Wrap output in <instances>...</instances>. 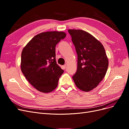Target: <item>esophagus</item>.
<instances>
[{
    "label": "esophagus",
    "instance_id": "obj_1",
    "mask_svg": "<svg viewBox=\"0 0 129 129\" xmlns=\"http://www.w3.org/2000/svg\"><path fill=\"white\" fill-rule=\"evenodd\" d=\"M66 67H67V66H66V65H64V66H62V69H64V70H65V69H66Z\"/></svg>",
    "mask_w": 129,
    "mask_h": 129
}]
</instances>
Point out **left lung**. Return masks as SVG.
Returning a JSON list of instances; mask_svg holds the SVG:
<instances>
[{
    "instance_id": "8db88e82",
    "label": "left lung",
    "mask_w": 129,
    "mask_h": 129,
    "mask_svg": "<svg viewBox=\"0 0 129 129\" xmlns=\"http://www.w3.org/2000/svg\"><path fill=\"white\" fill-rule=\"evenodd\" d=\"M77 55V69L73 76L76 87L84 91L96 88L104 77L108 58L102 44L81 29H68Z\"/></svg>"
}]
</instances>
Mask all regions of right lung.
<instances>
[{
    "instance_id": "1",
    "label": "right lung",
    "mask_w": 129,
    "mask_h": 129,
    "mask_svg": "<svg viewBox=\"0 0 129 129\" xmlns=\"http://www.w3.org/2000/svg\"><path fill=\"white\" fill-rule=\"evenodd\" d=\"M66 37L63 32H42L34 37L23 48L21 72L38 91L48 93L57 87L64 71L56 63L55 47Z\"/></svg>"
}]
</instances>
